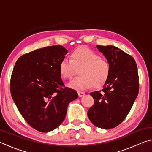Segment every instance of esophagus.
Listing matches in <instances>:
<instances>
[{
    "label": "esophagus",
    "instance_id": "obj_1",
    "mask_svg": "<svg viewBox=\"0 0 152 152\" xmlns=\"http://www.w3.org/2000/svg\"><path fill=\"white\" fill-rule=\"evenodd\" d=\"M78 96H79V97H82V96H84V94H85V93H84V92H80V91H78Z\"/></svg>",
    "mask_w": 152,
    "mask_h": 152
}]
</instances>
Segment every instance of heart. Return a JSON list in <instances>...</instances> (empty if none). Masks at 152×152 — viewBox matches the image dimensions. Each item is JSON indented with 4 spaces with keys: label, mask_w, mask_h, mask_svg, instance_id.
<instances>
[{
    "label": "heart",
    "mask_w": 152,
    "mask_h": 152,
    "mask_svg": "<svg viewBox=\"0 0 152 152\" xmlns=\"http://www.w3.org/2000/svg\"><path fill=\"white\" fill-rule=\"evenodd\" d=\"M79 76L73 79L68 86L83 91L91 88H100L106 83L110 74L109 61L97 53L86 48H78L71 53L70 59H64L59 64L61 78L71 79L78 72Z\"/></svg>",
    "instance_id": "heart-1"
}]
</instances>
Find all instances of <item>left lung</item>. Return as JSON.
I'll list each match as a JSON object with an SVG mask.
<instances>
[{
	"label": "left lung",
	"mask_w": 152,
	"mask_h": 152,
	"mask_svg": "<svg viewBox=\"0 0 152 152\" xmlns=\"http://www.w3.org/2000/svg\"><path fill=\"white\" fill-rule=\"evenodd\" d=\"M109 61L110 76L101 91L92 92L94 103L88 117L96 127L104 129L119 125L127 117L139 92V76L132 56L113 45H97Z\"/></svg>",
	"instance_id": "1"
}]
</instances>
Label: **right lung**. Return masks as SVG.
<instances>
[{
  "label": "right lung",
  "mask_w": 152,
  "mask_h": 152,
  "mask_svg": "<svg viewBox=\"0 0 152 152\" xmlns=\"http://www.w3.org/2000/svg\"><path fill=\"white\" fill-rule=\"evenodd\" d=\"M67 53L61 45L38 49L20 56L12 70V99L26 122L39 132L57 128L65 119L68 104L78 96L61 79L59 64Z\"/></svg>",
  "instance_id": "add662e5"
}]
</instances>
